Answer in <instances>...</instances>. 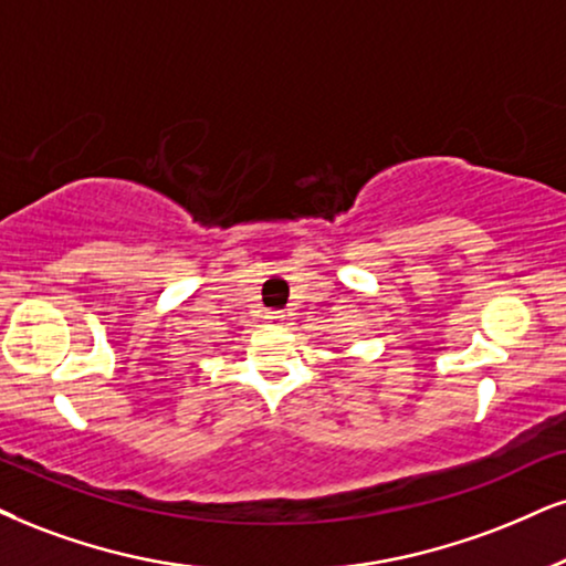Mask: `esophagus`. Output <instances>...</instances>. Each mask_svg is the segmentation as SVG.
I'll return each instance as SVG.
<instances>
[{
	"label": "esophagus",
	"instance_id": "34e87169",
	"mask_svg": "<svg viewBox=\"0 0 566 566\" xmlns=\"http://www.w3.org/2000/svg\"><path fill=\"white\" fill-rule=\"evenodd\" d=\"M264 319H268L270 325H281V323H285V315H283V312H268Z\"/></svg>",
	"mask_w": 566,
	"mask_h": 566
}]
</instances>
